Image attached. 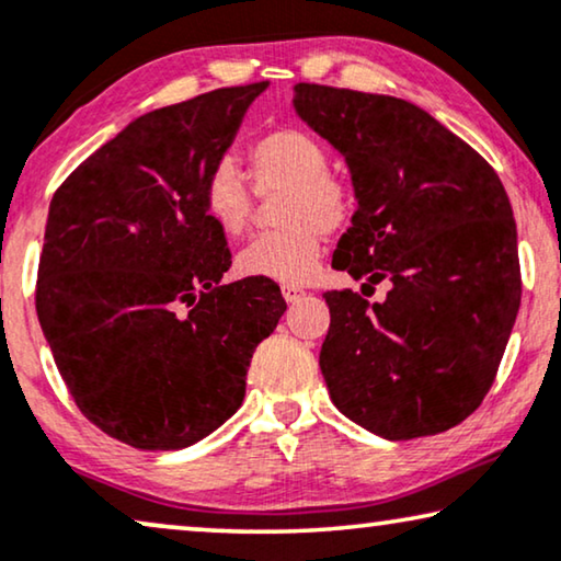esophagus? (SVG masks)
Masks as SVG:
<instances>
[{
  "label": "esophagus",
  "instance_id": "obj_1",
  "mask_svg": "<svg viewBox=\"0 0 561 561\" xmlns=\"http://www.w3.org/2000/svg\"><path fill=\"white\" fill-rule=\"evenodd\" d=\"M280 294H283V298L288 300V304H296V300H300V298L306 296V290L300 288V286H294V283H283Z\"/></svg>",
  "mask_w": 561,
  "mask_h": 561
}]
</instances>
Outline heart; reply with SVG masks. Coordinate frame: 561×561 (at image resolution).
I'll return each instance as SVG.
<instances>
[{"label":"heart","instance_id":"heart-1","mask_svg":"<svg viewBox=\"0 0 561 561\" xmlns=\"http://www.w3.org/2000/svg\"><path fill=\"white\" fill-rule=\"evenodd\" d=\"M250 176L257 194H280V230L255 238L238 255V271L248 278L306 283L319 271L327 232L352 220L354 190L329 169V153L313 134L278 128L250 146ZM205 209L227 238L248 232L255 215V192L232 159H222L202 186Z\"/></svg>","mask_w":561,"mask_h":561}]
</instances>
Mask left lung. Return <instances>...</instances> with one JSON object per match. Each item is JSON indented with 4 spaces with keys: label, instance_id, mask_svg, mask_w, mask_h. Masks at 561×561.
<instances>
[{
    "label": "left lung",
    "instance_id": "8db88e82",
    "mask_svg": "<svg viewBox=\"0 0 561 561\" xmlns=\"http://www.w3.org/2000/svg\"><path fill=\"white\" fill-rule=\"evenodd\" d=\"M294 108L344 157L356 213L334 267L369 304L323 294L331 402L387 440L456 427L496 379L522 304L516 222L499 174L427 111L392 95L298 83Z\"/></svg>",
    "mask_w": 561,
    "mask_h": 561
}]
</instances>
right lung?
<instances>
[{
  "label": "right lung",
  "instance_id": "add662e5",
  "mask_svg": "<svg viewBox=\"0 0 561 561\" xmlns=\"http://www.w3.org/2000/svg\"><path fill=\"white\" fill-rule=\"evenodd\" d=\"M265 88L144 113L53 194L39 327L80 412L131 448L180 450L232 417L286 311L273 280L222 283L230 248L202 202Z\"/></svg>",
  "mask_w": 561,
  "mask_h": 561
}]
</instances>
